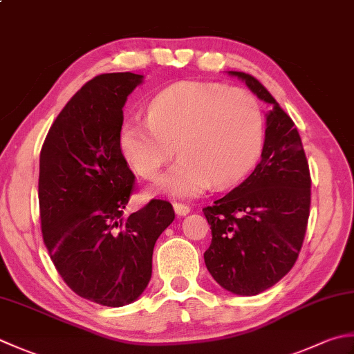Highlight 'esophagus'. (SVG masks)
Instances as JSON below:
<instances>
[{"label":"esophagus","mask_w":354,"mask_h":354,"mask_svg":"<svg viewBox=\"0 0 354 354\" xmlns=\"http://www.w3.org/2000/svg\"><path fill=\"white\" fill-rule=\"evenodd\" d=\"M173 209H175V213L178 214V216H185V214L190 213V207L185 204H181V203L173 204Z\"/></svg>","instance_id":"obj_1"}]
</instances>
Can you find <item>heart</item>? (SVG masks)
Masks as SVG:
<instances>
[{"mask_svg": "<svg viewBox=\"0 0 354 354\" xmlns=\"http://www.w3.org/2000/svg\"><path fill=\"white\" fill-rule=\"evenodd\" d=\"M264 136V112L253 93L219 82L181 81L155 96L149 120L122 122L120 145L136 173L151 178L178 144L181 158L153 190L195 198L213 183L227 187L245 178L258 162Z\"/></svg>", "mask_w": 354, "mask_h": 354, "instance_id": "b5f03b06", "label": "heart"}]
</instances>
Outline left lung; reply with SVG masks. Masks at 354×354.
Listing matches in <instances>:
<instances>
[{"instance_id":"left-lung-1","label":"left lung","mask_w":354,"mask_h":354,"mask_svg":"<svg viewBox=\"0 0 354 354\" xmlns=\"http://www.w3.org/2000/svg\"><path fill=\"white\" fill-rule=\"evenodd\" d=\"M238 76L270 106L261 161L244 183L203 209L212 228L205 267L221 287L254 296L273 287L297 259L310 214V170L292 121L252 75Z\"/></svg>"}]
</instances>
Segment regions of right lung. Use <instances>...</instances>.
<instances>
[{
	"label": "right lung",
	"instance_id": "obj_1",
	"mask_svg": "<svg viewBox=\"0 0 354 354\" xmlns=\"http://www.w3.org/2000/svg\"><path fill=\"white\" fill-rule=\"evenodd\" d=\"M142 81L120 72L86 82L57 116L39 155L44 244L67 286L106 307L144 293L156 239L175 219L162 199L124 216L135 176L120 145L122 107Z\"/></svg>",
	"mask_w": 354,
	"mask_h": 354
}]
</instances>
